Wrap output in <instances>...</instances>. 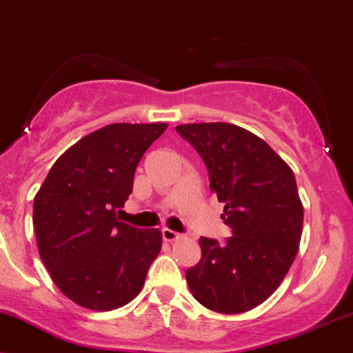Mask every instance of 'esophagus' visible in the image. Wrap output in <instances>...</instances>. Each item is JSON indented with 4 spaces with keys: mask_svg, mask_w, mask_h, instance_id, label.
I'll use <instances>...</instances> for the list:
<instances>
[{
    "mask_svg": "<svg viewBox=\"0 0 353 353\" xmlns=\"http://www.w3.org/2000/svg\"><path fill=\"white\" fill-rule=\"evenodd\" d=\"M180 233H176V231H173V230H168V228H163V230H161V238L165 239V241H175V239H178L180 238Z\"/></svg>",
    "mask_w": 353,
    "mask_h": 353,
    "instance_id": "34e87169",
    "label": "esophagus"
}]
</instances>
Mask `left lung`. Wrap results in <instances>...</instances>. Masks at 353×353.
Instances as JSON below:
<instances>
[{
	"instance_id": "1",
	"label": "left lung",
	"mask_w": 353,
	"mask_h": 353,
	"mask_svg": "<svg viewBox=\"0 0 353 353\" xmlns=\"http://www.w3.org/2000/svg\"><path fill=\"white\" fill-rule=\"evenodd\" d=\"M176 132L205 161L233 234L225 243L200 238L201 259L186 269V283L194 299L214 312H246L276 291L299 250L304 208L296 178L246 128L211 122L185 123Z\"/></svg>"
}]
</instances>
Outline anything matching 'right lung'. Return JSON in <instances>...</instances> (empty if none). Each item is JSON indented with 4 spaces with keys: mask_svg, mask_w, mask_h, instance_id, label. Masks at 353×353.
<instances>
[{
    "mask_svg": "<svg viewBox=\"0 0 353 353\" xmlns=\"http://www.w3.org/2000/svg\"><path fill=\"white\" fill-rule=\"evenodd\" d=\"M167 123H112L64 152L34 198L37 250L54 284L82 307L114 310L142 291L161 233L117 218L147 148Z\"/></svg>",
    "mask_w": 353,
    "mask_h": 353,
    "instance_id": "1",
    "label": "right lung"
}]
</instances>
